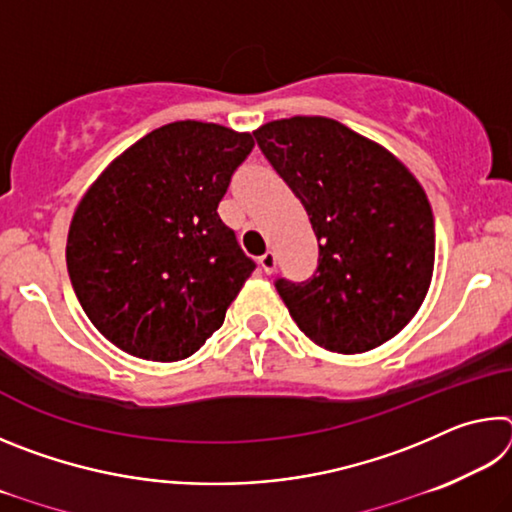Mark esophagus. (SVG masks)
I'll list each match as a JSON object with an SVG mask.
<instances>
[{"label": "esophagus", "mask_w": 512, "mask_h": 512, "mask_svg": "<svg viewBox=\"0 0 512 512\" xmlns=\"http://www.w3.org/2000/svg\"><path fill=\"white\" fill-rule=\"evenodd\" d=\"M259 266H262L264 273H273L275 266H277L275 253H271V250H268V253H264L262 257H259Z\"/></svg>", "instance_id": "34e87169"}]
</instances>
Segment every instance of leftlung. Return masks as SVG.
<instances>
[{"label":"left lung","instance_id":"1","mask_svg":"<svg viewBox=\"0 0 512 512\" xmlns=\"http://www.w3.org/2000/svg\"><path fill=\"white\" fill-rule=\"evenodd\" d=\"M253 135L318 239L309 280H275L291 318L332 352L357 354L393 339L427 296L436 255L418 180L334 119H280Z\"/></svg>","mask_w":512,"mask_h":512}]
</instances>
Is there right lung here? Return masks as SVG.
<instances>
[{
  "label": "right lung",
  "instance_id": "add662e5",
  "mask_svg": "<svg viewBox=\"0 0 512 512\" xmlns=\"http://www.w3.org/2000/svg\"><path fill=\"white\" fill-rule=\"evenodd\" d=\"M253 135L176 121L101 173L76 210L67 271L92 325L133 357H192L255 271L221 198Z\"/></svg>",
  "mask_w": 512,
  "mask_h": 512
}]
</instances>
